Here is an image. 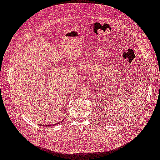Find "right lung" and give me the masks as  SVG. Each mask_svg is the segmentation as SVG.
<instances>
[{
    "label": "right lung",
    "mask_w": 160,
    "mask_h": 160,
    "mask_svg": "<svg viewBox=\"0 0 160 160\" xmlns=\"http://www.w3.org/2000/svg\"><path fill=\"white\" fill-rule=\"evenodd\" d=\"M57 124H51V125H49V124H44V125H42V126H55V125H57ZM42 125V124H41Z\"/></svg>",
    "instance_id": "add662e5"
}]
</instances>
